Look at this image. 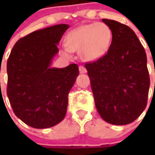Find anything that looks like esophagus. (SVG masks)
<instances>
[{
  "label": "esophagus",
  "instance_id": "1",
  "mask_svg": "<svg viewBox=\"0 0 155 155\" xmlns=\"http://www.w3.org/2000/svg\"><path fill=\"white\" fill-rule=\"evenodd\" d=\"M79 71H80V73H86L87 70L84 66H79Z\"/></svg>",
  "mask_w": 155,
  "mask_h": 155
}]
</instances>
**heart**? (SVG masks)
<instances>
[{
	"mask_svg": "<svg viewBox=\"0 0 155 155\" xmlns=\"http://www.w3.org/2000/svg\"><path fill=\"white\" fill-rule=\"evenodd\" d=\"M112 31L103 22L88 24L71 31L64 38V56L70 51H78L81 58L86 61L99 59L106 54L112 41Z\"/></svg>",
	"mask_w": 155,
	"mask_h": 155,
	"instance_id": "heart-1",
	"label": "heart"
}]
</instances>
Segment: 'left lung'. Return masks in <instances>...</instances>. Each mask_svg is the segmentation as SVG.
<instances>
[{
    "mask_svg": "<svg viewBox=\"0 0 155 155\" xmlns=\"http://www.w3.org/2000/svg\"><path fill=\"white\" fill-rule=\"evenodd\" d=\"M103 22L113 34L110 49L85 68L99 115L110 124L126 125L147 106L150 79L146 52L130 27L108 19Z\"/></svg>",
    "mask_w": 155,
    "mask_h": 155,
    "instance_id": "8db88e82",
    "label": "left lung"
}]
</instances>
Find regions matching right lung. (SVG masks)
<instances>
[{
	"label": "right lung",
	"instance_id": "obj_1",
	"mask_svg": "<svg viewBox=\"0 0 155 155\" xmlns=\"http://www.w3.org/2000/svg\"><path fill=\"white\" fill-rule=\"evenodd\" d=\"M68 28L59 24L29 33L16 42L9 55L8 97L15 116L30 127L51 128L65 116L78 66L51 68V64Z\"/></svg>",
	"mask_w": 155,
	"mask_h": 155
}]
</instances>
